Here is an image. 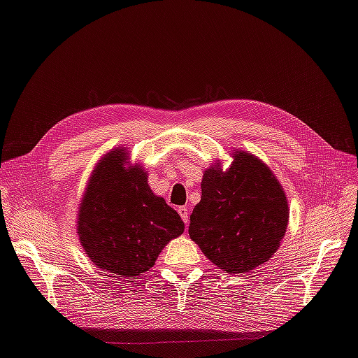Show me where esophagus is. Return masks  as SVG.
Instances as JSON below:
<instances>
[{
    "instance_id": "esophagus-1",
    "label": "esophagus",
    "mask_w": 358,
    "mask_h": 358,
    "mask_svg": "<svg viewBox=\"0 0 358 358\" xmlns=\"http://www.w3.org/2000/svg\"><path fill=\"white\" fill-rule=\"evenodd\" d=\"M178 212H179V215H180V218H182V221L185 222V224H188V208L187 207H179L178 208Z\"/></svg>"
}]
</instances>
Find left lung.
<instances>
[{
	"label": "left lung",
	"instance_id": "8db88e82",
	"mask_svg": "<svg viewBox=\"0 0 358 358\" xmlns=\"http://www.w3.org/2000/svg\"><path fill=\"white\" fill-rule=\"evenodd\" d=\"M227 171L210 166L190 215V238L226 273H248L278 251L288 204L273 171L249 152H235Z\"/></svg>",
	"mask_w": 358,
	"mask_h": 358
}]
</instances>
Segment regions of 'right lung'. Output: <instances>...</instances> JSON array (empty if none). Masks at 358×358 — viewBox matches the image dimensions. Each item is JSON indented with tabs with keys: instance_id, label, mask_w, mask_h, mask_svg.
I'll return each instance as SVG.
<instances>
[{
	"instance_id": "right-lung-1",
	"label": "right lung",
	"mask_w": 358,
	"mask_h": 358,
	"mask_svg": "<svg viewBox=\"0 0 358 358\" xmlns=\"http://www.w3.org/2000/svg\"><path fill=\"white\" fill-rule=\"evenodd\" d=\"M126 150H113L99 162L78 221L90 260L120 278L148 271L166 243L184 232L179 213L151 192L146 173L140 166L126 170Z\"/></svg>"
}]
</instances>
